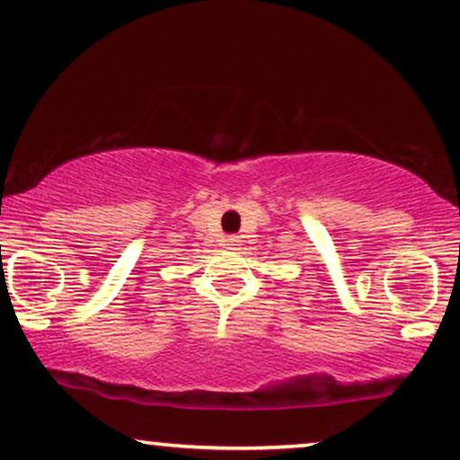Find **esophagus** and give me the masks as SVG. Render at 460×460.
<instances>
[{
    "mask_svg": "<svg viewBox=\"0 0 460 460\" xmlns=\"http://www.w3.org/2000/svg\"><path fill=\"white\" fill-rule=\"evenodd\" d=\"M236 244H238V238H236V236H230V238H228V247L234 249Z\"/></svg>",
    "mask_w": 460,
    "mask_h": 460,
    "instance_id": "34e87169",
    "label": "esophagus"
}]
</instances>
